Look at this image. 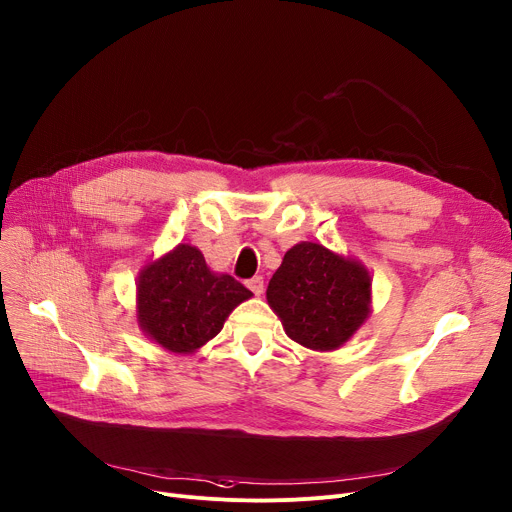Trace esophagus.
<instances>
[{
    "mask_svg": "<svg viewBox=\"0 0 512 512\" xmlns=\"http://www.w3.org/2000/svg\"><path fill=\"white\" fill-rule=\"evenodd\" d=\"M247 286L251 288V292H253V294H257V296H259V294H263V278H261V276L251 278V280L247 282Z\"/></svg>",
    "mask_w": 512,
    "mask_h": 512,
    "instance_id": "esophagus-1",
    "label": "esophagus"
}]
</instances>
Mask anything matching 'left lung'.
<instances>
[{"instance_id":"obj_1","label":"left lung","mask_w":512,"mask_h":512,"mask_svg":"<svg viewBox=\"0 0 512 512\" xmlns=\"http://www.w3.org/2000/svg\"><path fill=\"white\" fill-rule=\"evenodd\" d=\"M267 302L290 339L311 350H335L370 313V276L323 245L292 247L269 280Z\"/></svg>"}]
</instances>
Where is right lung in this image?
<instances>
[{"label": "right lung", "instance_id": "right-lung-1", "mask_svg": "<svg viewBox=\"0 0 512 512\" xmlns=\"http://www.w3.org/2000/svg\"><path fill=\"white\" fill-rule=\"evenodd\" d=\"M253 292L232 276H216L189 245L148 265L138 284L140 327L162 348L189 354L216 337L236 304Z\"/></svg>", "mask_w": 512, "mask_h": 512}]
</instances>
